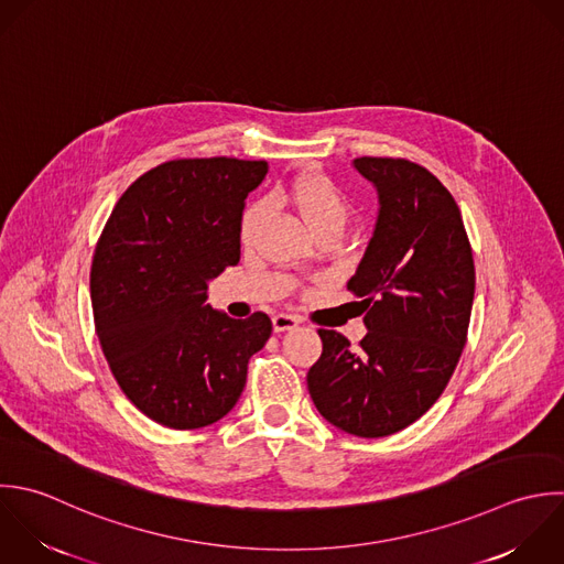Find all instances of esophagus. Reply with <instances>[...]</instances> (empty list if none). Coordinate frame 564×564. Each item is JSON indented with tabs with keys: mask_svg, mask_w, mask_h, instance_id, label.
<instances>
[{
	"mask_svg": "<svg viewBox=\"0 0 564 564\" xmlns=\"http://www.w3.org/2000/svg\"><path fill=\"white\" fill-rule=\"evenodd\" d=\"M299 323H301V321H299L296 316H292V314H276V316L272 318V327H274L276 334L288 332V329H294Z\"/></svg>",
	"mask_w": 564,
	"mask_h": 564,
	"instance_id": "esophagus-1",
	"label": "esophagus"
}]
</instances>
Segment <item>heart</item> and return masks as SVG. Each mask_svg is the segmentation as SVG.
Wrapping results in <instances>:
<instances>
[{
	"label": "heart",
	"mask_w": 564,
	"mask_h": 564,
	"mask_svg": "<svg viewBox=\"0 0 564 564\" xmlns=\"http://www.w3.org/2000/svg\"><path fill=\"white\" fill-rule=\"evenodd\" d=\"M272 199L290 202L301 213L314 237L323 232H343L351 215V204L343 188L329 175L318 171L301 173L285 188H279ZM265 210L268 206L263 202H252L243 210L239 224V235L243 243H250L257 237Z\"/></svg>",
	"instance_id": "b5f03b06"
}]
</instances>
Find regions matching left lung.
Masks as SVG:
<instances>
[{"instance_id": "8db88e82", "label": "left lung", "mask_w": 564, "mask_h": 564, "mask_svg": "<svg viewBox=\"0 0 564 564\" xmlns=\"http://www.w3.org/2000/svg\"><path fill=\"white\" fill-rule=\"evenodd\" d=\"M376 188L378 221L347 290L367 336L358 349L318 329L323 354L307 373L318 413L356 437H387L420 420L444 393L468 338L475 259L462 210L424 166L356 158Z\"/></svg>"}]
</instances>
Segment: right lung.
Instances as JSON below:
<instances>
[{"mask_svg": "<svg viewBox=\"0 0 564 564\" xmlns=\"http://www.w3.org/2000/svg\"><path fill=\"white\" fill-rule=\"evenodd\" d=\"M265 173V160L164 162L122 193L96 243L100 349L131 404L166 429L228 415L272 334L263 312L235 321L206 305L208 281L239 263L243 199Z\"/></svg>", "mask_w": 564, "mask_h": 564, "instance_id": "1", "label": "right lung"}]
</instances>
